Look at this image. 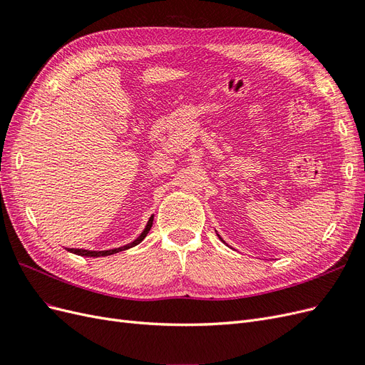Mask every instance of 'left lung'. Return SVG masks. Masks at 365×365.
Segmentation results:
<instances>
[{
    "mask_svg": "<svg viewBox=\"0 0 365 365\" xmlns=\"http://www.w3.org/2000/svg\"><path fill=\"white\" fill-rule=\"evenodd\" d=\"M217 236H219V235H217ZM219 239H220V240H222V237H220V236H219ZM222 242H224V240H222Z\"/></svg>",
    "mask_w": 365,
    "mask_h": 365,
    "instance_id": "left-lung-1",
    "label": "left lung"
}]
</instances>
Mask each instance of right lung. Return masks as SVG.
Listing matches in <instances>:
<instances>
[{
	"label": "right lung",
	"mask_w": 365,
	"mask_h": 365,
	"mask_svg": "<svg viewBox=\"0 0 365 365\" xmlns=\"http://www.w3.org/2000/svg\"><path fill=\"white\" fill-rule=\"evenodd\" d=\"M152 222H153V216L149 217L148 225H146L145 230H143V233H141L134 242H130V244H128V245H125V247L114 248V250H105V251H90V250H79V248H67V250H68L70 252H73V254H77V256H83V257H103V256H111V254H115V252H120V251H125V250H129V248H132V247L138 245L140 242L148 236V233H149L150 228H152Z\"/></svg>",
	"instance_id": "1"
}]
</instances>
